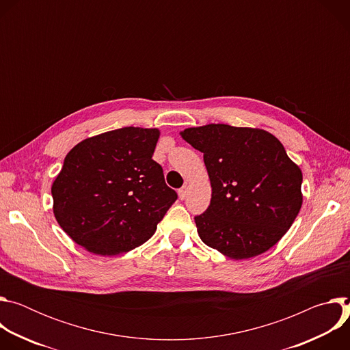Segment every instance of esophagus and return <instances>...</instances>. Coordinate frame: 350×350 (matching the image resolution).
Wrapping results in <instances>:
<instances>
[{"instance_id": "obj_1", "label": "esophagus", "mask_w": 350, "mask_h": 350, "mask_svg": "<svg viewBox=\"0 0 350 350\" xmlns=\"http://www.w3.org/2000/svg\"><path fill=\"white\" fill-rule=\"evenodd\" d=\"M187 193H188V187H187V185H184V187H181V188L178 189V198L181 199V201H183V199L187 198Z\"/></svg>"}]
</instances>
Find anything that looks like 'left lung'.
Wrapping results in <instances>:
<instances>
[{
  "mask_svg": "<svg viewBox=\"0 0 350 350\" xmlns=\"http://www.w3.org/2000/svg\"><path fill=\"white\" fill-rule=\"evenodd\" d=\"M181 137L204 154L212 185L209 208L195 216L201 239L235 260L269 251L302 206V172L282 144L265 130L228 124Z\"/></svg>",
  "mask_w": 350,
  "mask_h": 350,
  "instance_id": "left-lung-1",
  "label": "left lung"
}]
</instances>
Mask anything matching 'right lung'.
<instances>
[{
  "label": "right lung",
  "mask_w": 350,
  "mask_h": 350,
  "mask_svg": "<svg viewBox=\"0 0 350 350\" xmlns=\"http://www.w3.org/2000/svg\"><path fill=\"white\" fill-rule=\"evenodd\" d=\"M158 129L123 127L87 138L66 155L51 192L64 231L88 252L124 254L151 238L176 202L152 159Z\"/></svg>",
  "instance_id": "right-lung-1"
}]
</instances>
